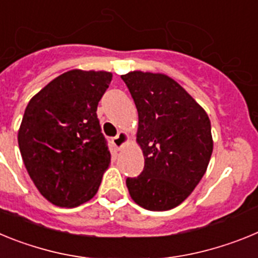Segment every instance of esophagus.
Here are the masks:
<instances>
[{"mask_svg":"<svg viewBox=\"0 0 258 258\" xmlns=\"http://www.w3.org/2000/svg\"><path fill=\"white\" fill-rule=\"evenodd\" d=\"M127 141H129V136H127L125 132H120V133H118L117 136L112 140V143L115 145L116 149H121L122 146H124Z\"/></svg>","mask_w":258,"mask_h":258,"instance_id":"obj_1","label":"esophagus"}]
</instances>
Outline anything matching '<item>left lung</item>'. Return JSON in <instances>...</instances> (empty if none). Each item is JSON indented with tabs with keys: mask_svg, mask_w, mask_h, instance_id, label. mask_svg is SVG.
<instances>
[{
	"mask_svg": "<svg viewBox=\"0 0 258 258\" xmlns=\"http://www.w3.org/2000/svg\"><path fill=\"white\" fill-rule=\"evenodd\" d=\"M121 79L138 111L137 142L145 156L143 172L126 178L127 190L142 208L168 211L192 192L208 168L211 120L166 75L133 71Z\"/></svg>",
	"mask_w": 258,
	"mask_h": 258,
	"instance_id": "obj_1",
	"label": "left lung"
}]
</instances>
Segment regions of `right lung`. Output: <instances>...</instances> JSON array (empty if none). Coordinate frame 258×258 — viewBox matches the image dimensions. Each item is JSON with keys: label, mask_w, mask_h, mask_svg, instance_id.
<instances>
[{"label": "right lung", "mask_w": 258, "mask_h": 258, "mask_svg": "<svg viewBox=\"0 0 258 258\" xmlns=\"http://www.w3.org/2000/svg\"><path fill=\"white\" fill-rule=\"evenodd\" d=\"M112 80L106 71L72 70L32 98L18 133L29 177L54 206L74 208L97 194L111 154L97 116Z\"/></svg>", "instance_id": "1"}]
</instances>
